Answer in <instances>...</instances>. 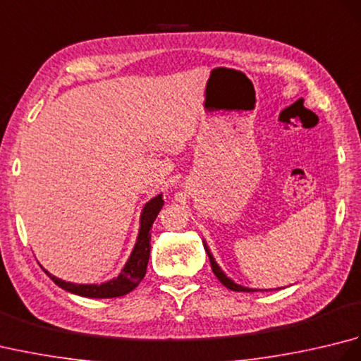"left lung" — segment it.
I'll return each instance as SVG.
<instances>
[{"instance_id":"left-lung-1","label":"left lung","mask_w":361,"mask_h":361,"mask_svg":"<svg viewBox=\"0 0 361 361\" xmlns=\"http://www.w3.org/2000/svg\"><path fill=\"white\" fill-rule=\"evenodd\" d=\"M203 247H204V250H206V252H208V256H209V260H211V268H212V271H214V274L217 276V279L224 283V286L226 287V288H229V290H233V291H257V288H250V287H243V286H240V283H237V282H234L231 278H228L226 276V273L221 270L220 268V265L216 262V259H214V256H212V252H211V250H209V247H208V243H206V240H203ZM279 290V288H278Z\"/></svg>"}]
</instances>
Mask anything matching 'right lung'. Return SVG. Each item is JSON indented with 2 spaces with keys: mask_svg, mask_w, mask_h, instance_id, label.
Instances as JSON below:
<instances>
[{
  "mask_svg": "<svg viewBox=\"0 0 361 361\" xmlns=\"http://www.w3.org/2000/svg\"><path fill=\"white\" fill-rule=\"evenodd\" d=\"M164 200L163 194H158L144 204L140 216V229H137V237L135 242V247L130 252L127 262L122 267L121 273L110 281H105L102 283H74L66 282L63 279H59L56 276L51 274L48 270L44 273L49 276L57 283L60 288L70 291L73 295H79L83 298H118L124 296L130 291L135 290L147 271V264L150 257V239L152 233L150 228L153 221L157 220L159 211L163 209Z\"/></svg>",
  "mask_w": 361,
  "mask_h": 361,
  "instance_id": "right-lung-1",
  "label": "right lung"
}]
</instances>
